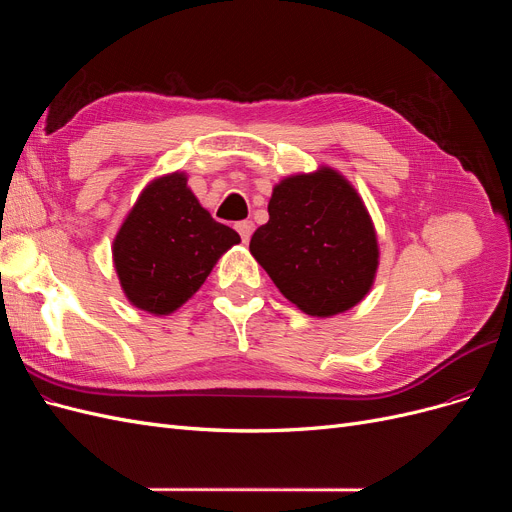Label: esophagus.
Listing matches in <instances>:
<instances>
[{
  "mask_svg": "<svg viewBox=\"0 0 512 512\" xmlns=\"http://www.w3.org/2000/svg\"><path fill=\"white\" fill-rule=\"evenodd\" d=\"M235 228H237V232H239V235H241L243 243L250 241L252 232H254V224H252L250 220H245V222H237V224H235Z\"/></svg>",
  "mask_w": 512,
  "mask_h": 512,
  "instance_id": "1",
  "label": "esophagus"
}]
</instances>
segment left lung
Returning <instances> with one entry per match:
<instances>
[{
    "instance_id": "8db88e82",
    "label": "left lung",
    "mask_w": 512,
    "mask_h": 512,
    "mask_svg": "<svg viewBox=\"0 0 512 512\" xmlns=\"http://www.w3.org/2000/svg\"><path fill=\"white\" fill-rule=\"evenodd\" d=\"M250 252L301 312L331 318L361 303L378 271L374 222L354 185L331 166L282 179Z\"/></svg>"
}]
</instances>
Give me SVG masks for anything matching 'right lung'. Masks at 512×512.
Masks as SVG:
<instances>
[{"label": "right lung", "mask_w": 512, "mask_h": 512, "mask_svg": "<svg viewBox=\"0 0 512 512\" xmlns=\"http://www.w3.org/2000/svg\"><path fill=\"white\" fill-rule=\"evenodd\" d=\"M235 230L215 222L188 188V175L153 179L113 241V262L126 299L168 316L205 284L215 262L237 245Z\"/></svg>", "instance_id": "obj_1"}]
</instances>
